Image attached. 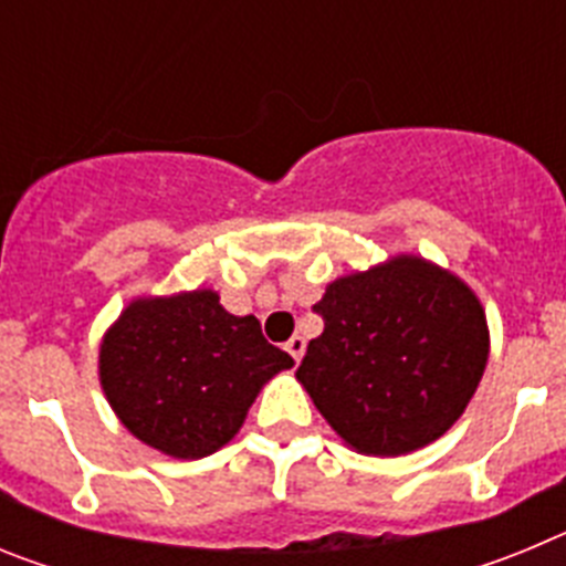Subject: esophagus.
I'll return each instance as SVG.
<instances>
[{"label": "esophagus", "mask_w": 566, "mask_h": 566, "mask_svg": "<svg viewBox=\"0 0 566 566\" xmlns=\"http://www.w3.org/2000/svg\"><path fill=\"white\" fill-rule=\"evenodd\" d=\"M286 352L292 354L294 363H300V359H303V352H306V339L300 337V334H294V337L286 343Z\"/></svg>", "instance_id": "esophagus-1"}]
</instances>
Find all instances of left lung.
<instances>
[{
    "label": "left lung",
    "instance_id": "8db88e82",
    "mask_svg": "<svg viewBox=\"0 0 566 566\" xmlns=\"http://www.w3.org/2000/svg\"><path fill=\"white\" fill-rule=\"evenodd\" d=\"M314 312L300 385L345 444L402 457L464 413L490 354L484 308L468 283L417 254L328 283Z\"/></svg>",
    "mask_w": 566,
    "mask_h": 566
}]
</instances>
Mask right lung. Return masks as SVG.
Segmentation results:
<instances>
[{
  "label": "right lung",
  "instance_id": "add662e5",
  "mask_svg": "<svg viewBox=\"0 0 566 566\" xmlns=\"http://www.w3.org/2000/svg\"><path fill=\"white\" fill-rule=\"evenodd\" d=\"M292 365L266 343L258 317L229 314L212 289L133 300L98 348V379L115 417L175 459L221 451L260 388Z\"/></svg>",
  "mask_w": 566,
  "mask_h": 566
}]
</instances>
